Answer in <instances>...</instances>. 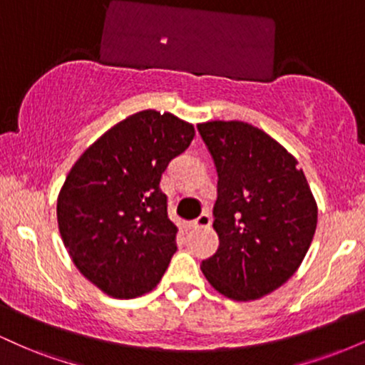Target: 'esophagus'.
I'll return each instance as SVG.
<instances>
[{"label":"esophagus","instance_id":"34e87169","mask_svg":"<svg viewBox=\"0 0 365 365\" xmlns=\"http://www.w3.org/2000/svg\"><path fill=\"white\" fill-rule=\"evenodd\" d=\"M209 225H211V216H209V215H200L190 226L194 230H197V228H207Z\"/></svg>","mask_w":365,"mask_h":365}]
</instances>
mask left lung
Returning a JSON list of instances; mask_svg holds the SVG:
<instances>
[{"label": "left lung", "instance_id": "8db88e82", "mask_svg": "<svg viewBox=\"0 0 365 365\" xmlns=\"http://www.w3.org/2000/svg\"><path fill=\"white\" fill-rule=\"evenodd\" d=\"M197 130L217 171L212 226L220 237L200 269L228 299H261L292 278L311 247V187L297 159L261 128L217 120Z\"/></svg>", "mask_w": 365, "mask_h": 365}]
</instances>
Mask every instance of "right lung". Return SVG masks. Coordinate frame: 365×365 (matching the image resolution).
Segmentation results:
<instances>
[{"instance_id": "right-lung-1", "label": "right lung", "mask_w": 365, "mask_h": 365, "mask_svg": "<svg viewBox=\"0 0 365 365\" xmlns=\"http://www.w3.org/2000/svg\"><path fill=\"white\" fill-rule=\"evenodd\" d=\"M194 135V125L171 113L139 111L103 133L70 170L58 195V228L77 269L108 295L150 292L177 252L178 228L159 183Z\"/></svg>"}]
</instances>
